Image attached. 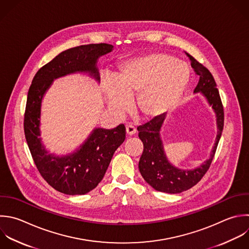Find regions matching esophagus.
Listing matches in <instances>:
<instances>
[{
    "label": "esophagus",
    "mask_w": 249,
    "mask_h": 249,
    "mask_svg": "<svg viewBox=\"0 0 249 249\" xmlns=\"http://www.w3.org/2000/svg\"><path fill=\"white\" fill-rule=\"evenodd\" d=\"M125 130H126V134L127 135H134L136 133V128L132 125V124H127L125 126Z\"/></svg>",
    "instance_id": "esophagus-1"
}]
</instances>
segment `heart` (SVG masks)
Segmentation results:
<instances>
[{
	"label": "heart",
	"instance_id": "b5f03b06",
	"mask_svg": "<svg viewBox=\"0 0 249 249\" xmlns=\"http://www.w3.org/2000/svg\"><path fill=\"white\" fill-rule=\"evenodd\" d=\"M182 66V62L161 53L127 60L114 78L104 80L108 107L122 116L129 111L130 99L137 95L135 112L142 120L153 122L165 117L178 105L189 82V69Z\"/></svg>",
	"mask_w": 249,
	"mask_h": 249
}]
</instances>
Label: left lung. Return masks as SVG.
I'll return each mask as SVG.
<instances>
[{
  "instance_id": "obj_1",
  "label": "left lung",
  "mask_w": 249,
  "mask_h": 249,
  "mask_svg": "<svg viewBox=\"0 0 249 249\" xmlns=\"http://www.w3.org/2000/svg\"><path fill=\"white\" fill-rule=\"evenodd\" d=\"M186 54L191 61L194 71L199 77L194 93L200 92L212 107L216 115L218 130L209 159L196 168L183 170L173 166L165 156L160 134L164 118L149 122L137 127L139 131L138 136L144 146L138 165L139 171L144 180L155 190L168 194L182 193L200 181L211 164L224 126L223 105L213 76L207 68L196 61L192 55L187 53Z\"/></svg>"
}]
</instances>
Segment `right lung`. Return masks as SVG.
<instances>
[{"instance_id": "right-lung-1", "label": "right lung", "mask_w": 249, "mask_h": 249, "mask_svg": "<svg viewBox=\"0 0 249 249\" xmlns=\"http://www.w3.org/2000/svg\"><path fill=\"white\" fill-rule=\"evenodd\" d=\"M109 44H90L69 49L43 66L30 86L24 115L25 138L43 178L66 195H85L103 179L115 151L125 139L122 124L112 129L94 128L80 148L66 156L50 154L40 138L41 106L53 80L74 73H88L99 83L96 67L100 56L113 51Z\"/></svg>"}]
</instances>
